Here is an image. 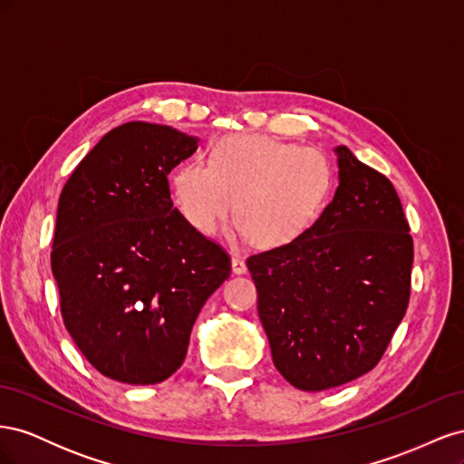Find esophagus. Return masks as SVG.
<instances>
[{"label":"esophagus","instance_id":"1","mask_svg":"<svg viewBox=\"0 0 464 464\" xmlns=\"http://www.w3.org/2000/svg\"><path fill=\"white\" fill-rule=\"evenodd\" d=\"M232 271L236 275H244L247 271V265L240 256H232Z\"/></svg>","mask_w":464,"mask_h":464}]
</instances>
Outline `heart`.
Returning <instances> with one entry per match:
<instances>
[{
  "instance_id": "obj_1",
  "label": "heart",
  "mask_w": 464,
  "mask_h": 464,
  "mask_svg": "<svg viewBox=\"0 0 464 464\" xmlns=\"http://www.w3.org/2000/svg\"><path fill=\"white\" fill-rule=\"evenodd\" d=\"M329 188L321 150L265 135L224 137L208 164L184 162L172 174V199L195 232L215 234L236 203L228 236L261 247L286 246L310 228Z\"/></svg>"
}]
</instances>
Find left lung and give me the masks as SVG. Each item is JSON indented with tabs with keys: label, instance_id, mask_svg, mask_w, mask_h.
<instances>
[{
	"label": "left lung",
	"instance_id": "obj_1",
	"mask_svg": "<svg viewBox=\"0 0 464 464\" xmlns=\"http://www.w3.org/2000/svg\"><path fill=\"white\" fill-rule=\"evenodd\" d=\"M339 188L296 240L247 257L275 368L325 391L382 360L411 298L412 236L391 181L334 149Z\"/></svg>",
	"mask_w": 464,
	"mask_h": 464
}]
</instances>
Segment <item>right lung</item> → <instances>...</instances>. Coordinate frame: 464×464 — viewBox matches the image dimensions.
Returning <instances> with one entry per match:
<instances>
[{
  "mask_svg": "<svg viewBox=\"0 0 464 464\" xmlns=\"http://www.w3.org/2000/svg\"><path fill=\"white\" fill-rule=\"evenodd\" d=\"M199 139L130 121L108 131L60 195L52 273L65 329L102 375L154 385L184 362L230 257L174 208L168 174Z\"/></svg>",
  "mask_w": 464,
  "mask_h": 464,
  "instance_id": "obj_1",
  "label": "right lung"
}]
</instances>
